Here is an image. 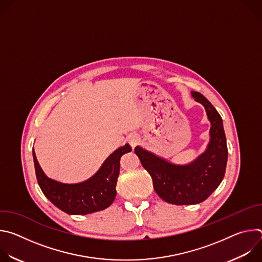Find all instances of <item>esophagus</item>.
<instances>
[{"instance_id": "34e87169", "label": "esophagus", "mask_w": 262, "mask_h": 262, "mask_svg": "<svg viewBox=\"0 0 262 262\" xmlns=\"http://www.w3.org/2000/svg\"><path fill=\"white\" fill-rule=\"evenodd\" d=\"M129 144H130L133 147H135V146L138 144V139H137L135 136H132V137L129 138Z\"/></svg>"}]
</instances>
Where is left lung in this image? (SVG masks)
Segmentation results:
<instances>
[{"label":"left lung","instance_id":"8db88e82","mask_svg":"<svg viewBox=\"0 0 262 262\" xmlns=\"http://www.w3.org/2000/svg\"><path fill=\"white\" fill-rule=\"evenodd\" d=\"M192 96L205 107L211 123L210 141L202 155L190 164L176 165L140 146L135 148L142 166L152 178L157 194L176 205L197 204L207 199L222 182L228 159L222 117L201 93L192 91Z\"/></svg>","mask_w":262,"mask_h":262}]
</instances>
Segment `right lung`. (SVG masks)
Returning <instances> with one entry per match:
<instances>
[{
	"mask_svg": "<svg viewBox=\"0 0 262 262\" xmlns=\"http://www.w3.org/2000/svg\"><path fill=\"white\" fill-rule=\"evenodd\" d=\"M129 151L132 147L125 144L112 154L89 179L80 183H62L45 174L33 148L36 178L45 196L68 214H88L103 210L113 203L116 197L120 158Z\"/></svg>",
	"mask_w": 262,
	"mask_h": 262,
	"instance_id": "obj_1",
	"label": "right lung"
}]
</instances>
